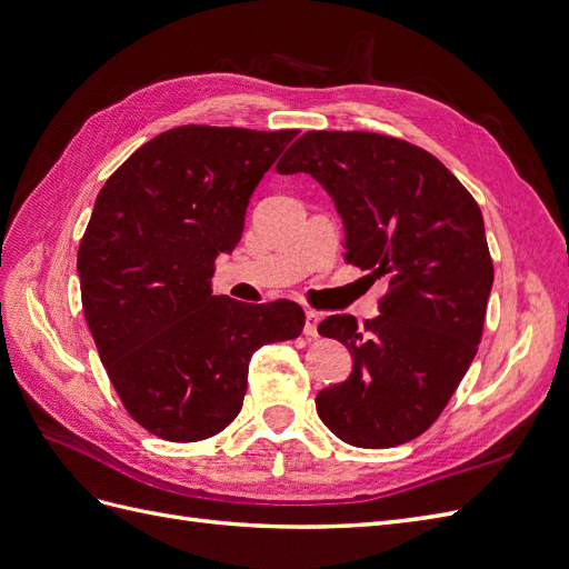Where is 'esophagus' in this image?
<instances>
[{"label": "esophagus", "instance_id": "obj_1", "mask_svg": "<svg viewBox=\"0 0 569 569\" xmlns=\"http://www.w3.org/2000/svg\"><path fill=\"white\" fill-rule=\"evenodd\" d=\"M318 322H320V313L318 311H306V325H303V335L308 339L318 337Z\"/></svg>", "mask_w": 569, "mask_h": 569}]
</instances>
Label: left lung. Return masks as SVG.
<instances>
[{
  "label": "left lung",
  "mask_w": 569,
  "mask_h": 569,
  "mask_svg": "<svg viewBox=\"0 0 569 569\" xmlns=\"http://www.w3.org/2000/svg\"><path fill=\"white\" fill-rule=\"evenodd\" d=\"M278 170L311 173L343 218L347 261L389 278L375 320L318 325L353 358L349 380L316 396L320 420L360 449L420 437L485 332L493 263L475 197L432 153L380 132L311 130Z\"/></svg>",
  "instance_id": "1"
}]
</instances>
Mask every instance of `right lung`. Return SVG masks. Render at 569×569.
<instances>
[{
    "label": "right lung",
    "mask_w": 569,
    "mask_h": 569,
    "mask_svg": "<svg viewBox=\"0 0 569 569\" xmlns=\"http://www.w3.org/2000/svg\"><path fill=\"white\" fill-rule=\"evenodd\" d=\"M297 134L178 126L99 189L78 249L84 320L130 418L166 441L222 432L242 410L253 351L303 330L299 303H239L211 282L256 184Z\"/></svg>",
    "instance_id": "right-lung-1"
}]
</instances>
